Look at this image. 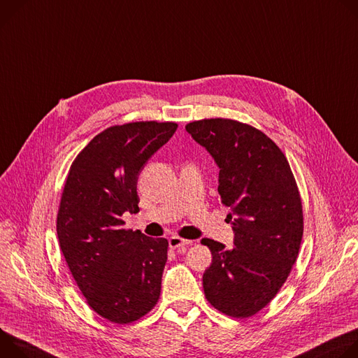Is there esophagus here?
I'll return each mask as SVG.
<instances>
[{"mask_svg":"<svg viewBox=\"0 0 358 358\" xmlns=\"http://www.w3.org/2000/svg\"><path fill=\"white\" fill-rule=\"evenodd\" d=\"M192 242L190 241H186V239H182V237L179 236H172L169 239V248L171 249H178V248H185V246H189Z\"/></svg>","mask_w":358,"mask_h":358,"instance_id":"1","label":"esophagus"}]
</instances>
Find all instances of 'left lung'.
<instances>
[{"label": "left lung", "instance_id": "obj_1", "mask_svg": "<svg viewBox=\"0 0 358 358\" xmlns=\"http://www.w3.org/2000/svg\"><path fill=\"white\" fill-rule=\"evenodd\" d=\"M219 166L220 202L234 248L202 239L212 252L203 273L208 301L246 319L266 307L287 280L303 237V206L285 153L262 131L215 117L186 125Z\"/></svg>", "mask_w": 358, "mask_h": 358}]
</instances>
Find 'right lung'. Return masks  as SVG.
I'll list each match as a JSON object with an SVG mask.
<instances>
[{
	"instance_id": "add662e5",
	"label": "right lung",
	"mask_w": 358,
	"mask_h": 358,
	"mask_svg": "<svg viewBox=\"0 0 358 358\" xmlns=\"http://www.w3.org/2000/svg\"><path fill=\"white\" fill-rule=\"evenodd\" d=\"M175 122H131L98 134L71 165L57 216L61 250L88 306L128 324L161 296L168 241L124 229L139 212L138 176L176 132Z\"/></svg>"
}]
</instances>
